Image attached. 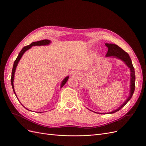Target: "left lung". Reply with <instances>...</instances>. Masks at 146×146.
I'll return each mask as SVG.
<instances>
[{
  "instance_id": "left-lung-1",
  "label": "left lung",
  "mask_w": 146,
  "mask_h": 146,
  "mask_svg": "<svg viewBox=\"0 0 146 146\" xmlns=\"http://www.w3.org/2000/svg\"><path fill=\"white\" fill-rule=\"evenodd\" d=\"M105 45L108 47V50L107 51V53L106 54V57H112L114 58H118L121 60H122L123 62L125 63V64L128 66V68L130 69V90H129V95L127 99L125 101V102L122 104L118 108L116 109L112 112H107V113H99V112H96L97 113H100V114H110V113H113L118 111L120 110L122 107L124 106L131 99L134 92L135 90V71H134V68L133 67L132 61L131 60V58L129 57L128 54L125 51H124L121 48L116 44H108L106 43ZM94 112V111H93Z\"/></svg>"
}]
</instances>
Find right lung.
I'll use <instances>...</instances> for the list:
<instances>
[{"label": "right lung", "instance_id": "add662e5", "mask_svg": "<svg viewBox=\"0 0 146 146\" xmlns=\"http://www.w3.org/2000/svg\"><path fill=\"white\" fill-rule=\"evenodd\" d=\"M51 43V41L50 40H41V41H36V42H32L31 44H29V45H27L25 46V47H24V48H23L22 49V50L20 51V52L19 53V54L17 58V59L15 60V61H14V63H13V68H12V76H11V85H12V89H13V92L15 94V95H16L17 98V94L16 93H15V89H14V86H13V81H14V76H15V70H16V68H17V67L18 66V64L19 63V61L20 60V59L21 58V57H22L23 54L25 53V52L26 51H27L28 50L30 49L33 46H40V45H49ZM69 78V76H67V77H66L62 81V82H61V86H60V88H62L65 84L66 83L67 81L68 80ZM19 101V100H18ZM23 106V105H22ZM25 107V106H24ZM27 110H28L27 108H26ZM30 111V110H29Z\"/></svg>", "mask_w": 146, "mask_h": 146}]
</instances>
